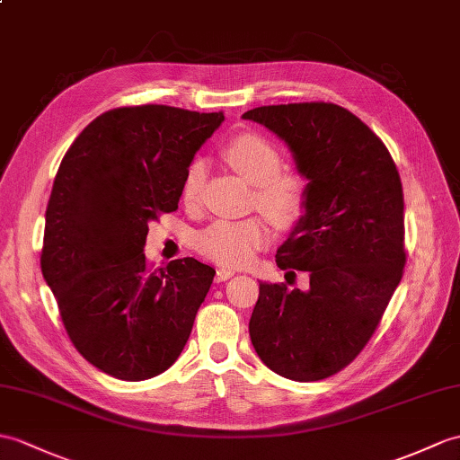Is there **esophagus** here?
<instances>
[{
  "label": "esophagus",
  "mask_w": 460,
  "mask_h": 460,
  "mask_svg": "<svg viewBox=\"0 0 460 460\" xmlns=\"http://www.w3.org/2000/svg\"><path fill=\"white\" fill-rule=\"evenodd\" d=\"M234 272L233 270H226V269H219L217 272H216V282H226V280H229L231 276H233Z\"/></svg>",
  "instance_id": "obj_1"
}]
</instances>
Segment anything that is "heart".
Returning <instances> with one entry per match:
<instances>
[{"label": "heart", "instance_id": "1", "mask_svg": "<svg viewBox=\"0 0 460 460\" xmlns=\"http://www.w3.org/2000/svg\"><path fill=\"white\" fill-rule=\"evenodd\" d=\"M223 156L256 186L254 204L269 216L276 226L292 229L307 211L305 180L296 172H282V156L269 138L256 133L233 137L223 148ZM204 181V163L191 160L181 180V199L196 204ZM270 243V229L262 217L219 219L198 233L196 247L227 269L249 264L254 254Z\"/></svg>", "mask_w": 460, "mask_h": 460}]
</instances>
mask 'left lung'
Here are the masks:
<instances>
[{
  "instance_id": "obj_1",
  "label": "left lung",
  "mask_w": 460,
  "mask_h": 460,
  "mask_svg": "<svg viewBox=\"0 0 460 460\" xmlns=\"http://www.w3.org/2000/svg\"><path fill=\"white\" fill-rule=\"evenodd\" d=\"M279 135L309 180L307 211L276 252L309 290L261 282L249 333L276 375L315 382L358 357L405 266L403 191L376 133L335 103L262 105L243 115Z\"/></svg>"
}]
</instances>
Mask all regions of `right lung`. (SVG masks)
Here are the masks:
<instances>
[{
	"label": "right lung",
	"instance_id": "add662e5",
	"mask_svg": "<svg viewBox=\"0 0 460 460\" xmlns=\"http://www.w3.org/2000/svg\"><path fill=\"white\" fill-rule=\"evenodd\" d=\"M223 111L129 105L102 113L64 155L47 206L40 270L80 355L138 382L174 365L216 270L146 262L148 223L178 209L181 180Z\"/></svg>",
	"mask_w": 460,
	"mask_h": 460
}]
</instances>
